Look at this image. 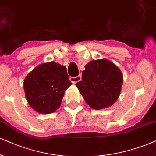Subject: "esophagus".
I'll return each instance as SVG.
<instances>
[{"label":"esophagus","instance_id":"1","mask_svg":"<svg viewBox=\"0 0 156 156\" xmlns=\"http://www.w3.org/2000/svg\"><path fill=\"white\" fill-rule=\"evenodd\" d=\"M81 80H82L81 75H79V76H76V77H71L70 78V81L72 82L73 84L77 83V82L81 81Z\"/></svg>","mask_w":156,"mask_h":156}]
</instances>
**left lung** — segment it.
I'll return each mask as SVG.
<instances>
[{
  "mask_svg": "<svg viewBox=\"0 0 156 156\" xmlns=\"http://www.w3.org/2000/svg\"><path fill=\"white\" fill-rule=\"evenodd\" d=\"M84 68L82 80L76 84L84 101L95 110L111 106L122 90L123 74L120 69L105 58L90 61Z\"/></svg>",
  "mask_w": 156,
  "mask_h": 156,
  "instance_id": "obj_1",
  "label": "left lung"
}]
</instances>
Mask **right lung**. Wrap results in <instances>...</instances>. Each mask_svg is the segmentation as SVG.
I'll return each instance as SVG.
<instances>
[{
    "label": "right lung",
    "instance_id": "right-lung-1",
    "mask_svg": "<svg viewBox=\"0 0 156 156\" xmlns=\"http://www.w3.org/2000/svg\"><path fill=\"white\" fill-rule=\"evenodd\" d=\"M71 84L66 67L51 61L38 65L29 73L23 86L32 108L49 114L60 107L65 91Z\"/></svg>",
    "mask_w": 156,
    "mask_h": 156
}]
</instances>
